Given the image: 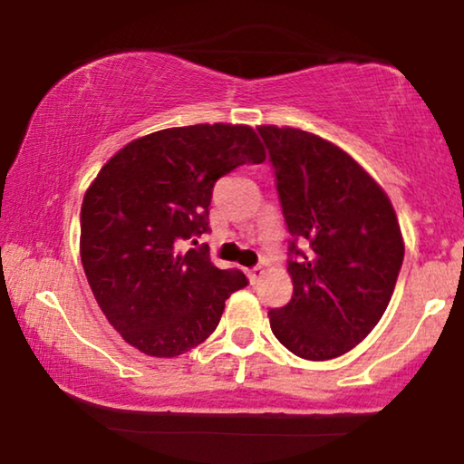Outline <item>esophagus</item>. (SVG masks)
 <instances>
[{"instance_id": "esophagus-1", "label": "esophagus", "mask_w": 464, "mask_h": 464, "mask_svg": "<svg viewBox=\"0 0 464 464\" xmlns=\"http://www.w3.org/2000/svg\"><path fill=\"white\" fill-rule=\"evenodd\" d=\"M246 276H247V279H250V284H256L258 279L265 276V269L263 266H252V269L246 271Z\"/></svg>"}]
</instances>
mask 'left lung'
I'll return each instance as SVG.
<instances>
[{
	"label": "left lung",
	"mask_w": 464,
	"mask_h": 464,
	"mask_svg": "<svg viewBox=\"0 0 464 464\" xmlns=\"http://www.w3.org/2000/svg\"><path fill=\"white\" fill-rule=\"evenodd\" d=\"M292 235V300L269 311L277 341L325 362L381 322L403 263V237L384 188L334 142L298 128L258 126ZM304 243L303 253L295 246Z\"/></svg>",
	"instance_id": "obj_1"
}]
</instances>
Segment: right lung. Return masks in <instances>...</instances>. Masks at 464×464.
<instances>
[{
    "instance_id": "1",
    "label": "right lung",
    "mask_w": 464,
    "mask_h": 464,
    "mask_svg": "<svg viewBox=\"0 0 464 464\" xmlns=\"http://www.w3.org/2000/svg\"><path fill=\"white\" fill-rule=\"evenodd\" d=\"M266 158L244 123H198L140 136L96 174L82 204L80 254L88 284L123 341L176 357L217 330L225 300L247 284L218 269L206 247L179 244L210 231L220 176Z\"/></svg>"
}]
</instances>
